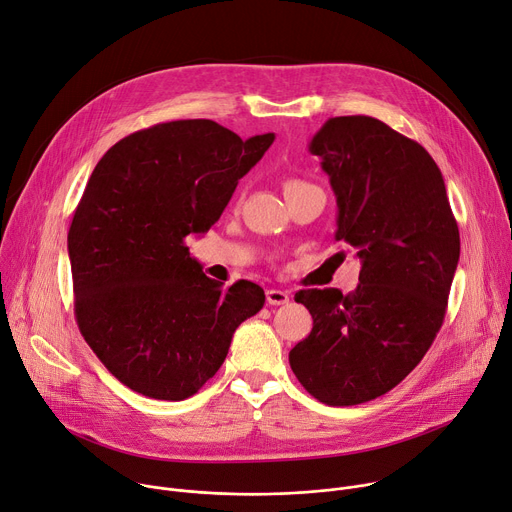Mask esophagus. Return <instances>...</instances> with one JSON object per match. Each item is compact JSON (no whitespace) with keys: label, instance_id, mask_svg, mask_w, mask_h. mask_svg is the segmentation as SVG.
Masks as SVG:
<instances>
[{"label":"esophagus","instance_id":"obj_1","mask_svg":"<svg viewBox=\"0 0 512 512\" xmlns=\"http://www.w3.org/2000/svg\"><path fill=\"white\" fill-rule=\"evenodd\" d=\"M266 301H268V305H285V303H289V293L281 291V289H268Z\"/></svg>","mask_w":512,"mask_h":512}]
</instances>
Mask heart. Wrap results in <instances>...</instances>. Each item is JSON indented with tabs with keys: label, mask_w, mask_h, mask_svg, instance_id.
Returning <instances> with one entry per match:
<instances>
[{
	"label": "heart",
	"mask_w": 512,
	"mask_h": 512,
	"mask_svg": "<svg viewBox=\"0 0 512 512\" xmlns=\"http://www.w3.org/2000/svg\"><path fill=\"white\" fill-rule=\"evenodd\" d=\"M305 182H301V180H287L285 182V190H291V188H297V186H303Z\"/></svg>",
	"instance_id": "heart-1"
}]
</instances>
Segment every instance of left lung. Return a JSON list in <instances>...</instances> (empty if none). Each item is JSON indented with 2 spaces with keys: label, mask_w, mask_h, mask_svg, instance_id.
<instances>
[{
  "label": "left lung",
  "mask_w": 512,
  "mask_h": 512,
  "mask_svg": "<svg viewBox=\"0 0 512 512\" xmlns=\"http://www.w3.org/2000/svg\"><path fill=\"white\" fill-rule=\"evenodd\" d=\"M336 194V242L361 258L357 289H303L313 328L289 352L299 383L328 406L396 387L443 326L459 229L439 166L373 116H336L313 135Z\"/></svg>",
  "instance_id": "left-lung-1"
}]
</instances>
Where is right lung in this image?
Segmentation results:
<instances>
[{"label": "right lung", "instance_id": "obj_1", "mask_svg": "<svg viewBox=\"0 0 512 512\" xmlns=\"http://www.w3.org/2000/svg\"><path fill=\"white\" fill-rule=\"evenodd\" d=\"M272 141L172 121L131 133L96 164L67 233L75 320L102 365L141 396H194L235 328L262 309L256 283L225 289L184 240L221 217Z\"/></svg>", "mask_w": 512, "mask_h": 512}]
</instances>
